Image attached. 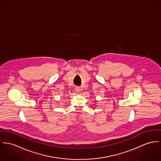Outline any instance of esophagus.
<instances>
[{
  "label": "esophagus",
  "mask_w": 161,
  "mask_h": 161,
  "mask_svg": "<svg viewBox=\"0 0 161 161\" xmlns=\"http://www.w3.org/2000/svg\"><path fill=\"white\" fill-rule=\"evenodd\" d=\"M75 90L77 93H80V92H81V89H80V87H78V86H77V87L75 88Z\"/></svg>",
  "instance_id": "34e87169"
}]
</instances>
